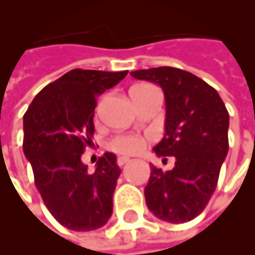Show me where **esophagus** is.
I'll return each mask as SVG.
<instances>
[{"mask_svg":"<svg viewBox=\"0 0 255 255\" xmlns=\"http://www.w3.org/2000/svg\"><path fill=\"white\" fill-rule=\"evenodd\" d=\"M129 161H130V158L126 156H120L118 158H117V164H118L120 166L125 165L126 162H129Z\"/></svg>","mask_w":255,"mask_h":255,"instance_id":"1","label":"esophagus"}]
</instances>
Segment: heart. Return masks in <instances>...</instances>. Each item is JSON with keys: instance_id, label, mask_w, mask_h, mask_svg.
<instances>
[{"instance_id": "obj_1", "label": "heart", "mask_w": 255, "mask_h": 255, "mask_svg": "<svg viewBox=\"0 0 255 255\" xmlns=\"http://www.w3.org/2000/svg\"><path fill=\"white\" fill-rule=\"evenodd\" d=\"M143 86V84H139ZM145 138L138 135H120L113 138L109 143V148L117 153H124V154H133L139 150H142L145 146Z\"/></svg>"}]
</instances>
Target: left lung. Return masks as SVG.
Wrapping results in <instances>:
<instances>
[{
	"label": "left lung",
	"instance_id": "obj_1",
	"mask_svg": "<svg viewBox=\"0 0 255 255\" xmlns=\"http://www.w3.org/2000/svg\"><path fill=\"white\" fill-rule=\"evenodd\" d=\"M130 75L162 89L165 133L153 152L176 160L171 171L150 165L146 206L164 222L192 221L210 202L229 152V112L214 87L187 71L157 67Z\"/></svg>",
	"mask_w": 255,
	"mask_h": 255
}]
</instances>
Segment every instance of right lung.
Listing matches in <instances>:
<instances>
[{
    "label": "right lung",
    "mask_w": 255,
    "mask_h": 255,
    "mask_svg": "<svg viewBox=\"0 0 255 255\" xmlns=\"http://www.w3.org/2000/svg\"><path fill=\"white\" fill-rule=\"evenodd\" d=\"M128 75L72 70L40 91L24 116V154L48 211L74 231H91L107 223L121 169L114 153L99 157L89 172L82 162L93 142L97 98Z\"/></svg>",
    "instance_id": "right-lung-1"
}]
</instances>
